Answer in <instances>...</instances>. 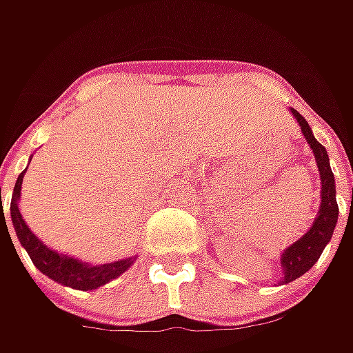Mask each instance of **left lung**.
Wrapping results in <instances>:
<instances>
[{
    "instance_id": "8db88e82",
    "label": "left lung",
    "mask_w": 353,
    "mask_h": 353,
    "mask_svg": "<svg viewBox=\"0 0 353 353\" xmlns=\"http://www.w3.org/2000/svg\"><path fill=\"white\" fill-rule=\"evenodd\" d=\"M291 112L296 117L299 125H301L303 133H305L306 141H308L312 153H314V159L319 163L320 179H322V200H320L319 216H316L312 228L283 253V259H281L283 271H285V281L283 283H291V281L299 279L301 275H305L306 271L319 261V257L322 255L326 243L332 237L336 222H338L336 184H334V174L332 169H330L328 155H326V149L314 139L312 129L308 128V121H306L305 117L301 116L296 110H291Z\"/></svg>"
}]
</instances>
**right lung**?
I'll use <instances>...</instances> for the list:
<instances>
[{
    "label": "right lung",
    "instance_id": "1",
    "mask_svg": "<svg viewBox=\"0 0 353 353\" xmlns=\"http://www.w3.org/2000/svg\"><path fill=\"white\" fill-rule=\"evenodd\" d=\"M21 183H23V172L19 174L15 188H13V198H11L9 212H11L13 228L17 232L21 245L27 250L31 261L41 273H45L47 277L61 283V285H66V287L80 289V291H92V289H98V287L105 285L110 279H116L117 275H121L129 265L133 263L131 259H125V261H116V263L86 265L74 259V257L59 255L57 251L48 250L47 245H43L37 239V236L27 228V224L21 218L19 206H17V200H19L21 194Z\"/></svg>",
    "mask_w": 353,
    "mask_h": 353
}]
</instances>
